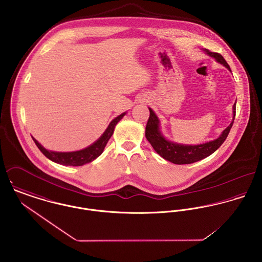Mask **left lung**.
<instances>
[{
	"label": "left lung",
	"mask_w": 262,
	"mask_h": 262,
	"mask_svg": "<svg viewBox=\"0 0 262 262\" xmlns=\"http://www.w3.org/2000/svg\"><path fill=\"white\" fill-rule=\"evenodd\" d=\"M204 51L211 57H214L217 62L223 64L230 72V67L226 62L224 57L220 53L212 52L208 49H204ZM149 109V119L145 128V136L146 139L149 141L151 146L155 150L162 158L168 160L174 164H189L202 160L212 153H214L224 143L230 129L233 126L235 113H236V103L233 106V119L230 125L222 132V134L215 140L209 141L203 144L196 145H187V144H181L177 142H171L167 140L160 131V121L158 117L153 112L151 108Z\"/></svg>",
	"instance_id": "left-lung-1"
}]
</instances>
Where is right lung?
I'll return each instance as SVG.
<instances>
[{
	"label": "right lung",
	"mask_w": 262,
	"mask_h": 262,
	"mask_svg": "<svg viewBox=\"0 0 262 262\" xmlns=\"http://www.w3.org/2000/svg\"><path fill=\"white\" fill-rule=\"evenodd\" d=\"M125 114L126 113H123L112 120L109 126L107 127V129L105 130V132L102 134V136L96 142H94L92 145L88 146L84 149L72 151V152H57V151H52V150L44 148L35 138L32 137V139L37 145L39 150L48 159L52 160L53 162H56L62 165H69V166H80L85 163L92 162L103 153L109 139L111 138L114 133L117 123L125 116Z\"/></svg>",
	"instance_id": "add662e5"
}]
</instances>
